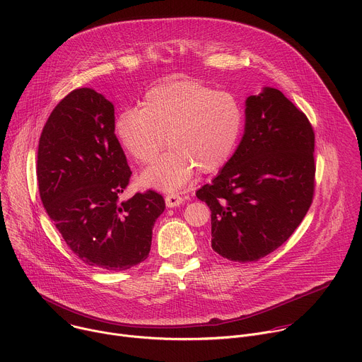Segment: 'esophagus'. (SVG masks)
Listing matches in <instances>:
<instances>
[{"label": "esophagus", "mask_w": 362, "mask_h": 362, "mask_svg": "<svg viewBox=\"0 0 362 362\" xmlns=\"http://www.w3.org/2000/svg\"><path fill=\"white\" fill-rule=\"evenodd\" d=\"M185 202V199L182 196H179L177 193H172L166 196V206L168 208H177L182 203Z\"/></svg>", "instance_id": "1"}]
</instances>
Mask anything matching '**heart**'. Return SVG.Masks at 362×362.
<instances>
[{"label":"heart","instance_id":"b5f03b06","mask_svg":"<svg viewBox=\"0 0 362 362\" xmlns=\"http://www.w3.org/2000/svg\"><path fill=\"white\" fill-rule=\"evenodd\" d=\"M243 127L238 100L200 81H168L150 88L140 107L122 112L115 132L139 163L165 156L140 177L143 186L163 192L183 187L194 175L219 170L232 156Z\"/></svg>","mask_w":362,"mask_h":362}]
</instances>
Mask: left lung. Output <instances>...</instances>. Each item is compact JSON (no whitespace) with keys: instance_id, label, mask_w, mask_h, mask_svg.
<instances>
[{"instance_id":"obj_1","label":"left lung","mask_w":362,"mask_h":362,"mask_svg":"<svg viewBox=\"0 0 362 362\" xmlns=\"http://www.w3.org/2000/svg\"><path fill=\"white\" fill-rule=\"evenodd\" d=\"M245 133L219 175L196 196L209 206L212 247L233 262H255L289 239L315 190V133L282 91L249 95Z\"/></svg>"}]
</instances>
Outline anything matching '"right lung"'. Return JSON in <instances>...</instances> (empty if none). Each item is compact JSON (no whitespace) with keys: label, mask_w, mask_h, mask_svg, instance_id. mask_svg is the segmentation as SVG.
Returning a JSON list of instances; mask_svg holds the SVG:
<instances>
[{"label":"right lung","mask_w":362,"mask_h":362,"mask_svg":"<svg viewBox=\"0 0 362 362\" xmlns=\"http://www.w3.org/2000/svg\"><path fill=\"white\" fill-rule=\"evenodd\" d=\"M130 176L112 103L87 87L69 93L40 136L37 180L49 219L90 267L126 271L148 256L165 199L147 190L122 202Z\"/></svg>","instance_id":"right-lung-1"}]
</instances>
